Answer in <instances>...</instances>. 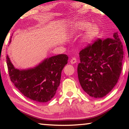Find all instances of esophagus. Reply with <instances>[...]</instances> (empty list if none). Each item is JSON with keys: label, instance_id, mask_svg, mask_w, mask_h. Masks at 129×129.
<instances>
[{"label": "esophagus", "instance_id": "1", "mask_svg": "<svg viewBox=\"0 0 129 129\" xmlns=\"http://www.w3.org/2000/svg\"><path fill=\"white\" fill-rule=\"evenodd\" d=\"M70 62H71L72 64H75V63H76V62H77V60H76V58L75 57H73L71 60H70Z\"/></svg>", "mask_w": 129, "mask_h": 129}]
</instances>
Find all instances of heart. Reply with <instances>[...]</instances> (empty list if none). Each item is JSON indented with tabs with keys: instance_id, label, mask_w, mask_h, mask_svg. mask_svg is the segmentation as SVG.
Masks as SVG:
<instances>
[{
	"instance_id": "obj_1",
	"label": "heart",
	"mask_w": 129,
	"mask_h": 129,
	"mask_svg": "<svg viewBox=\"0 0 129 129\" xmlns=\"http://www.w3.org/2000/svg\"><path fill=\"white\" fill-rule=\"evenodd\" d=\"M90 25L91 24L88 21H79L73 25L72 32V33H78L86 29L82 40L85 43H89L97 36L99 32V28L97 26Z\"/></svg>"
}]
</instances>
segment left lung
<instances>
[{
	"label": "left lung",
	"instance_id": "8db88e82",
	"mask_svg": "<svg viewBox=\"0 0 129 129\" xmlns=\"http://www.w3.org/2000/svg\"><path fill=\"white\" fill-rule=\"evenodd\" d=\"M123 50L117 32L113 38L98 39L80 52L78 80L89 96L102 98L115 86L122 71Z\"/></svg>",
	"mask_w": 129,
	"mask_h": 129
}]
</instances>
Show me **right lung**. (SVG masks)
Returning a JSON list of instances; mask_svg holds the SVG:
<instances>
[{
  "mask_svg": "<svg viewBox=\"0 0 129 129\" xmlns=\"http://www.w3.org/2000/svg\"><path fill=\"white\" fill-rule=\"evenodd\" d=\"M68 60L67 54H58L45 58L33 68L20 70L15 68L7 56L11 81L24 95L39 103L49 101L55 95Z\"/></svg>",
  "mask_w": 129,
  "mask_h": 129,
  "instance_id": "right-lung-1",
  "label": "right lung"
}]
</instances>
